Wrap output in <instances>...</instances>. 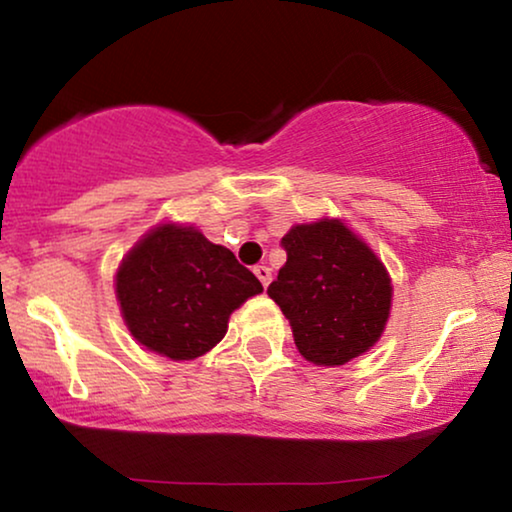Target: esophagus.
<instances>
[{
    "label": "esophagus",
    "instance_id": "esophagus-1",
    "mask_svg": "<svg viewBox=\"0 0 512 512\" xmlns=\"http://www.w3.org/2000/svg\"><path fill=\"white\" fill-rule=\"evenodd\" d=\"M254 272H256V277L261 279V284H263V286H268V284H270V279H272V272H270L268 265H256Z\"/></svg>",
    "mask_w": 512,
    "mask_h": 512
}]
</instances>
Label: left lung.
Masks as SVG:
<instances>
[{"mask_svg": "<svg viewBox=\"0 0 512 512\" xmlns=\"http://www.w3.org/2000/svg\"><path fill=\"white\" fill-rule=\"evenodd\" d=\"M286 263L268 296L289 319L298 352L317 366H345L380 340L391 279L380 258L340 219L293 226Z\"/></svg>", "mask_w": 512, "mask_h": 512, "instance_id": "1", "label": "left lung"}]
</instances>
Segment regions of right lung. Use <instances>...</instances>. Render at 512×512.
Listing matches in <instances>:
<instances>
[{"mask_svg": "<svg viewBox=\"0 0 512 512\" xmlns=\"http://www.w3.org/2000/svg\"><path fill=\"white\" fill-rule=\"evenodd\" d=\"M263 286L235 254L200 230L160 223L123 258L116 298L139 345L172 361L207 354L228 319Z\"/></svg>", "mask_w": 512, "mask_h": 512, "instance_id": "add662e5", "label": "right lung"}]
</instances>
